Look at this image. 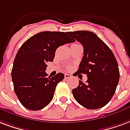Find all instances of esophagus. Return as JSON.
Instances as JSON below:
<instances>
[{
    "label": "esophagus",
    "mask_w": 130,
    "mask_h": 130,
    "mask_svg": "<svg viewBox=\"0 0 130 130\" xmlns=\"http://www.w3.org/2000/svg\"><path fill=\"white\" fill-rule=\"evenodd\" d=\"M71 77H72V75L68 74H65V79L70 78Z\"/></svg>",
    "instance_id": "esophagus-1"
}]
</instances>
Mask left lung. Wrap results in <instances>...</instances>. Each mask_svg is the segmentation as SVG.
<instances>
[{
  "label": "left lung",
  "mask_w": 130,
  "mask_h": 130,
  "mask_svg": "<svg viewBox=\"0 0 130 130\" xmlns=\"http://www.w3.org/2000/svg\"><path fill=\"white\" fill-rule=\"evenodd\" d=\"M68 35L82 44L84 49L78 74H87L85 83L79 80L73 89L75 100L89 109L106 105L116 92L120 77L119 65L114 54L96 34L89 31L68 32Z\"/></svg>",
  "instance_id": "left-lung-1"
}]
</instances>
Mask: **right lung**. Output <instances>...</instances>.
I'll return each instance as SVG.
<instances>
[{
	"label": "right lung",
	"instance_id": "right-lung-1",
	"mask_svg": "<svg viewBox=\"0 0 130 130\" xmlns=\"http://www.w3.org/2000/svg\"><path fill=\"white\" fill-rule=\"evenodd\" d=\"M73 42L67 32L42 31L21 45L14 59L11 78L14 92L25 108L40 110L52 101L64 74L58 73L47 77L46 62L54 60L58 47Z\"/></svg>",
	"mask_w": 130,
	"mask_h": 130
}]
</instances>
